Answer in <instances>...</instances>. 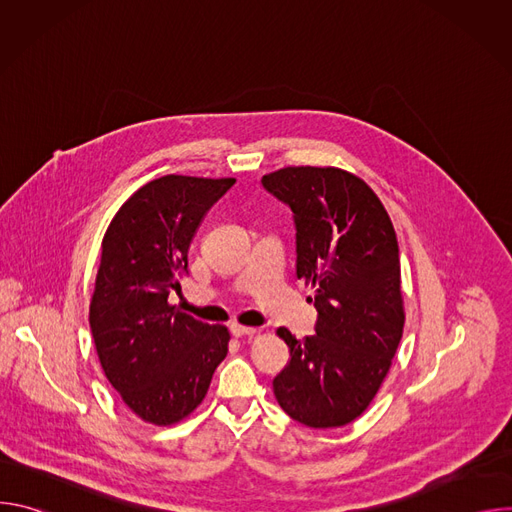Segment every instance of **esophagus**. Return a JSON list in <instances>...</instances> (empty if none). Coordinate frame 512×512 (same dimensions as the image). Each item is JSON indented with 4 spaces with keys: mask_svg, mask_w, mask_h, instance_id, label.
Returning <instances> with one entry per match:
<instances>
[{
    "mask_svg": "<svg viewBox=\"0 0 512 512\" xmlns=\"http://www.w3.org/2000/svg\"><path fill=\"white\" fill-rule=\"evenodd\" d=\"M255 328H249V326H241V324H231V334L235 338H253L255 336Z\"/></svg>",
    "mask_w": 512,
    "mask_h": 512,
    "instance_id": "1",
    "label": "esophagus"
}]
</instances>
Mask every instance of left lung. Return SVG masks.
Segmentation results:
<instances>
[{
    "mask_svg": "<svg viewBox=\"0 0 512 512\" xmlns=\"http://www.w3.org/2000/svg\"><path fill=\"white\" fill-rule=\"evenodd\" d=\"M261 184L294 212L296 275L316 287V334L277 336L289 362L273 379L281 409L308 427L354 421L381 389L403 336L399 245L379 196L340 168L289 166Z\"/></svg>",
    "mask_w": 512,
    "mask_h": 512,
    "instance_id": "8db88e82",
    "label": "left lung"
}]
</instances>
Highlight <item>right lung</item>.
I'll return each instance as SVG.
<instances>
[{
	"label": "right lung",
	"mask_w": 512,
	"mask_h": 512,
	"mask_svg": "<svg viewBox=\"0 0 512 512\" xmlns=\"http://www.w3.org/2000/svg\"><path fill=\"white\" fill-rule=\"evenodd\" d=\"M235 178L162 176L141 186L103 237L89 324L103 373L143 421L172 425L204 399L229 352L227 326L168 302L188 273L204 214Z\"/></svg>",
	"instance_id": "obj_1"
}]
</instances>
